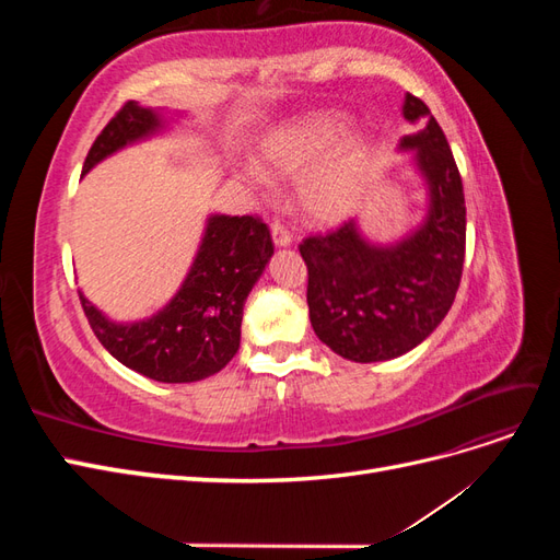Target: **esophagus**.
<instances>
[{"mask_svg":"<svg viewBox=\"0 0 560 560\" xmlns=\"http://www.w3.org/2000/svg\"><path fill=\"white\" fill-rule=\"evenodd\" d=\"M270 235H273V243L278 247H287L292 243V233L284 226V222H280V219H273V224H270Z\"/></svg>","mask_w":560,"mask_h":560,"instance_id":"1","label":"esophagus"}]
</instances>
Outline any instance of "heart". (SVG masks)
Masks as SVG:
<instances>
[{
  "label": "heart",
  "mask_w": 560,
  "mask_h": 560,
  "mask_svg": "<svg viewBox=\"0 0 560 560\" xmlns=\"http://www.w3.org/2000/svg\"><path fill=\"white\" fill-rule=\"evenodd\" d=\"M346 126L341 114H311L278 130L264 147L266 163L284 175H301L320 165L301 186L303 208L319 222L346 217L360 200L369 177L371 159L362 140H348L332 150L343 138Z\"/></svg>",
  "instance_id": "obj_1"
}]
</instances>
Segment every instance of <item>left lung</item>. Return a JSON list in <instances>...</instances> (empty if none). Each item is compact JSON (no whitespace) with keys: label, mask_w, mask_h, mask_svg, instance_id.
Listing matches in <instances>:
<instances>
[{"label":"left lung","mask_w":560,"mask_h":560,"mask_svg":"<svg viewBox=\"0 0 560 560\" xmlns=\"http://www.w3.org/2000/svg\"><path fill=\"white\" fill-rule=\"evenodd\" d=\"M404 116L422 130L404 135L416 149L430 186V214L404 241L369 245L350 219L338 229L303 238L308 268L311 325L322 343L352 362L399 358L439 327L451 311L465 264V194L444 130L420 97L406 93Z\"/></svg>","instance_id":"obj_1"}]
</instances>
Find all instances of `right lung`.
<instances>
[{"label":"right lung","instance_id":"1","mask_svg":"<svg viewBox=\"0 0 560 560\" xmlns=\"http://www.w3.org/2000/svg\"><path fill=\"white\" fill-rule=\"evenodd\" d=\"M156 128L159 114L128 100L95 138L83 173ZM270 254L273 241L261 217L214 214L182 290L159 315L135 325H114L79 294L81 308L112 358L138 374L161 383L208 378L238 352L245 299Z\"/></svg>","mask_w":560,"mask_h":560}]
</instances>
